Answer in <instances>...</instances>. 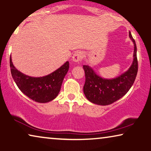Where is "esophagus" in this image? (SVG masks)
<instances>
[{"instance_id":"34e87169","label":"esophagus","mask_w":151,"mask_h":151,"mask_svg":"<svg viewBox=\"0 0 151 151\" xmlns=\"http://www.w3.org/2000/svg\"><path fill=\"white\" fill-rule=\"evenodd\" d=\"M84 57V53L83 51H76L73 56V61L77 64H79V62L81 61L83 58Z\"/></svg>"}]
</instances>
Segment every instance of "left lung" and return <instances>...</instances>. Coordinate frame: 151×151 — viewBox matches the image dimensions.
Wrapping results in <instances>:
<instances>
[{
	"label": "left lung",
	"instance_id": "8db88e82",
	"mask_svg": "<svg viewBox=\"0 0 151 151\" xmlns=\"http://www.w3.org/2000/svg\"><path fill=\"white\" fill-rule=\"evenodd\" d=\"M129 37L134 43V60L129 68L117 77L108 79L101 77L88 65H83L85 83L83 92L90 102L98 105L112 104L124 96L133 85L138 73V60L136 42L131 32Z\"/></svg>",
	"mask_w": 151,
	"mask_h": 151
}]
</instances>
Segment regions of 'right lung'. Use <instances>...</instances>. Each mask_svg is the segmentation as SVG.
<instances>
[{
	"label": "right lung",
	"mask_w": 151,
	"mask_h": 151,
	"mask_svg": "<svg viewBox=\"0 0 151 151\" xmlns=\"http://www.w3.org/2000/svg\"><path fill=\"white\" fill-rule=\"evenodd\" d=\"M10 67L13 80L22 93L35 102L47 103L54 100L59 93L68 71L69 62H66L52 73L41 77H32L22 73L13 66L11 57Z\"/></svg>",
	"instance_id": "add662e5"
}]
</instances>
